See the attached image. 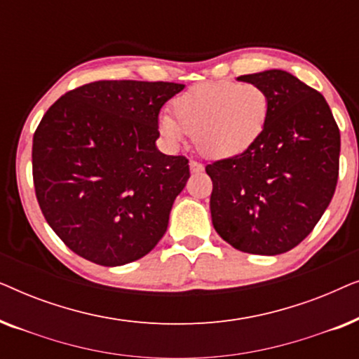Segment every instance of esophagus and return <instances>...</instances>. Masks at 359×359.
Returning <instances> with one entry per match:
<instances>
[{
	"label": "esophagus",
	"mask_w": 359,
	"mask_h": 359,
	"mask_svg": "<svg viewBox=\"0 0 359 359\" xmlns=\"http://www.w3.org/2000/svg\"><path fill=\"white\" fill-rule=\"evenodd\" d=\"M189 168H191V171H193V173H201V171L204 170V165L199 163V161H196V160H191L189 161Z\"/></svg>",
	"instance_id": "obj_1"
}]
</instances>
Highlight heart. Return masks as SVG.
<instances>
[{"label": "heart", "instance_id": "b5f03b06", "mask_svg": "<svg viewBox=\"0 0 359 359\" xmlns=\"http://www.w3.org/2000/svg\"><path fill=\"white\" fill-rule=\"evenodd\" d=\"M268 96L252 83H201L173 101V116L161 114L158 127L170 144L193 135L201 154L229 158L242 154L262 134Z\"/></svg>", "mask_w": 359, "mask_h": 359}]
</instances>
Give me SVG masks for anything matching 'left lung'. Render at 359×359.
I'll return each mask as SVG.
<instances>
[{"instance_id": "8db88e82", "label": "left lung", "mask_w": 359, "mask_h": 359, "mask_svg": "<svg viewBox=\"0 0 359 359\" xmlns=\"http://www.w3.org/2000/svg\"><path fill=\"white\" fill-rule=\"evenodd\" d=\"M238 80L266 93L268 117L250 149L205 166L212 224L240 252L286 253L312 232L333 198L340 129L325 97L291 73Z\"/></svg>"}]
</instances>
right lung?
Wrapping results in <instances>:
<instances>
[{
  "label": "right lung",
  "instance_id": "1",
  "mask_svg": "<svg viewBox=\"0 0 359 359\" xmlns=\"http://www.w3.org/2000/svg\"><path fill=\"white\" fill-rule=\"evenodd\" d=\"M183 88L95 81L65 93L43 114L32 140L36 198L53 232L81 258L121 266L163 237L189 165L156 149L158 114Z\"/></svg>",
  "mask_w": 359,
  "mask_h": 359
}]
</instances>
